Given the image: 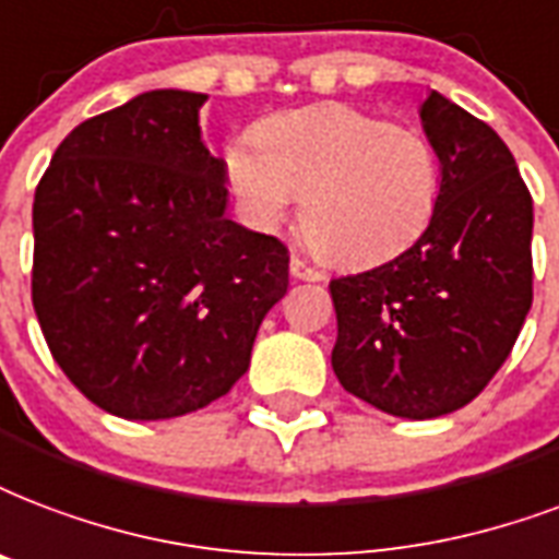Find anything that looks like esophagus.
Returning a JSON list of instances; mask_svg holds the SVG:
<instances>
[{
  "instance_id": "obj_1",
  "label": "esophagus",
  "mask_w": 559,
  "mask_h": 559,
  "mask_svg": "<svg viewBox=\"0 0 559 559\" xmlns=\"http://www.w3.org/2000/svg\"><path fill=\"white\" fill-rule=\"evenodd\" d=\"M289 272H293V278L298 281H322V270H317L308 258H301V254H293V261H289Z\"/></svg>"
}]
</instances>
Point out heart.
Masks as SVG:
<instances>
[{
  "mask_svg": "<svg viewBox=\"0 0 559 559\" xmlns=\"http://www.w3.org/2000/svg\"><path fill=\"white\" fill-rule=\"evenodd\" d=\"M225 173L261 223L287 219L310 249L340 266H369L419 240L440 202L442 169L425 134L348 108L284 110L254 128V143L225 152Z\"/></svg>",
  "mask_w": 559,
  "mask_h": 559,
  "instance_id": "obj_1",
  "label": "heart"
}]
</instances>
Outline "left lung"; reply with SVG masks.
<instances>
[{
	"label": "left lung",
	"mask_w": 559,
	"mask_h": 559,
	"mask_svg": "<svg viewBox=\"0 0 559 559\" xmlns=\"http://www.w3.org/2000/svg\"><path fill=\"white\" fill-rule=\"evenodd\" d=\"M421 122L442 164L431 225L393 261L328 284L336 378L404 419L445 416L484 393L534 301V199L516 157L437 91Z\"/></svg>",
	"instance_id": "obj_1"
}]
</instances>
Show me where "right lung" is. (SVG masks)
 <instances>
[{
	"label": "right lung",
	"mask_w": 559,
	"mask_h": 559,
	"mask_svg": "<svg viewBox=\"0 0 559 559\" xmlns=\"http://www.w3.org/2000/svg\"><path fill=\"white\" fill-rule=\"evenodd\" d=\"M204 99L152 91L84 119L34 193L46 346L84 399L122 419H173L228 393L287 293V246L225 216Z\"/></svg>",
	"instance_id": "1"
}]
</instances>
